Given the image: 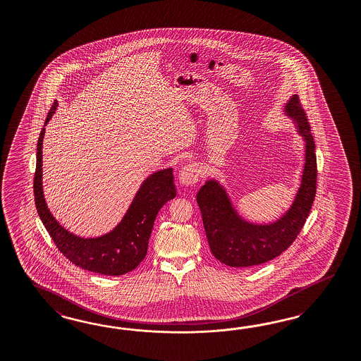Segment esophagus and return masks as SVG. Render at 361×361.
<instances>
[{"instance_id": "obj_1", "label": "esophagus", "mask_w": 361, "mask_h": 361, "mask_svg": "<svg viewBox=\"0 0 361 361\" xmlns=\"http://www.w3.org/2000/svg\"><path fill=\"white\" fill-rule=\"evenodd\" d=\"M200 178V168L196 163L186 164L178 173V181L181 185H195Z\"/></svg>"}]
</instances>
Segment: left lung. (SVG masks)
<instances>
[{
    "label": "left lung",
    "mask_w": 361,
    "mask_h": 361,
    "mask_svg": "<svg viewBox=\"0 0 361 361\" xmlns=\"http://www.w3.org/2000/svg\"><path fill=\"white\" fill-rule=\"evenodd\" d=\"M306 140V164L302 184L291 209L270 225H252L240 219L217 181L209 180L197 193L210 252L219 262L231 267H249L271 261L287 250L305 226L317 186L315 142L307 114L298 95L286 106Z\"/></svg>",
    "instance_id": "left-lung-1"
}]
</instances>
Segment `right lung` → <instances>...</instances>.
Here are the masks:
<instances>
[{
	"instance_id": "obj_1",
	"label": "right lung",
	"mask_w": 361,
	"mask_h": 361,
	"mask_svg": "<svg viewBox=\"0 0 361 361\" xmlns=\"http://www.w3.org/2000/svg\"><path fill=\"white\" fill-rule=\"evenodd\" d=\"M49 111L46 121L54 114ZM44 128L37 144V166L34 173V201L39 219L54 240L58 250L70 262L85 270L103 275H123L139 266L147 255L148 240L159 210L176 197L172 168L149 176L139 189L131 207L121 224L109 234L99 238H79L63 229L50 214L42 192V140Z\"/></svg>"
}]
</instances>
